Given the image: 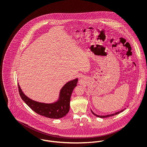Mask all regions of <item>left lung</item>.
Returning a JSON list of instances; mask_svg holds the SVG:
<instances>
[{"label":"left lung","instance_id":"1","mask_svg":"<svg viewBox=\"0 0 147 147\" xmlns=\"http://www.w3.org/2000/svg\"><path fill=\"white\" fill-rule=\"evenodd\" d=\"M124 109V110H125ZM124 110H121V111H119V112H116L115 113H112V114H111V115H106V116H99V115H96L95 113H94V112H92V111H91V112L95 115V116H97L98 117H100V118H106V117H110V116H114V115H117V114H119V113L120 112H122Z\"/></svg>","mask_w":147,"mask_h":147}]
</instances>
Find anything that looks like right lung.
I'll use <instances>...</instances> for the list:
<instances>
[{
	"label": "right lung",
	"instance_id": "obj_1",
	"mask_svg": "<svg viewBox=\"0 0 147 147\" xmlns=\"http://www.w3.org/2000/svg\"><path fill=\"white\" fill-rule=\"evenodd\" d=\"M78 80L77 78L65 84L61 90L58 100L52 104L38 102L30 99L24 94L18 84L19 92L22 100L37 114L49 119H60L69 111L70 96Z\"/></svg>",
	"mask_w": 147,
	"mask_h": 147
}]
</instances>
